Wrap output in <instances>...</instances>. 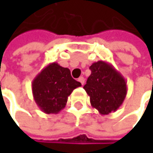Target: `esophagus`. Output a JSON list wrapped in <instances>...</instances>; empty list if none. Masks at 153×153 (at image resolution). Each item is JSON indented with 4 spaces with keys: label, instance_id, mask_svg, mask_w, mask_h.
Returning a JSON list of instances; mask_svg holds the SVG:
<instances>
[{
    "label": "esophagus",
    "instance_id": "obj_1",
    "mask_svg": "<svg viewBox=\"0 0 153 153\" xmlns=\"http://www.w3.org/2000/svg\"><path fill=\"white\" fill-rule=\"evenodd\" d=\"M78 81H79L80 82L82 83V85H83L84 84V82H85V79H84V77H82V76H81L78 78Z\"/></svg>",
    "mask_w": 153,
    "mask_h": 153
}]
</instances>
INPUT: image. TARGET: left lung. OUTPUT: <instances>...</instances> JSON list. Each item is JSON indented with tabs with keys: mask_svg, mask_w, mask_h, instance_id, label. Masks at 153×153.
Here are the masks:
<instances>
[{
	"mask_svg": "<svg viewBox=\"0 0 153 153\" xmlns=\"http://www.w3.org/2000/svg\"><path fill=\"white\" fill-rule=\"evenodd\" d=\"M91 74L83 88L90 97L92 107L101 115L116 111L127 95V82L122 74L108 62L100 60L89 67Z\"/></svg>",
	"mask_w": 153,
	"mask_h": 153,
	"instance_id": "left-lung-1",
	"label": "left lung"
}]
</instances>
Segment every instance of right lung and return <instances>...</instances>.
Segmentation results:
<instances>
[{"label":"right lung","instance_id":"add662e5","mask_svg":"<svg viewBox=\"0 0 153 153\" xmlns=\"http://www.w3.org/2000/svg\"><path fill=\"white\" fill-rule=\"evenodd\" d=\"M81 82L71 77L68 68L53 62L44 67L31 83L35 102L46 114H58L65 108L68 97Z\"/></svg>","mask_w":153,"mask_h":153}]
</instances>
